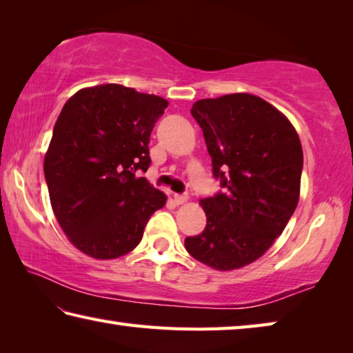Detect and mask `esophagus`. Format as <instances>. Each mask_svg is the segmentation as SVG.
<instances>
[{
	"label": "esophagus",
	"mask_w": 353,
	"mask_h": 353,
	"mask_svg": "<svg viewBox=\"0 0 353 353\" xmlns=\"http://www.w3.org/2000/svg\"><path fill=\"white\" fill-rule=\"evenodd\" d=\"M173 200H175L176 205H183V203L188 201V195L186 194H175L173 195Z\"/></svg>",
	"instance_id": "esophagus-1"
}]
</instances>
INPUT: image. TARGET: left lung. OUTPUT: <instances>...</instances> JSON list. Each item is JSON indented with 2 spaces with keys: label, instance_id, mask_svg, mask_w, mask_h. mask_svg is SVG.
Wrapping results in <instances>:
<instances>
[{
  "label": "left lung",
  "instance_id": "1",
  "mask_svg": "<svg viewBox=\"0 0 353 353\" xmlns=\"http://www.w3.org/2000/svg\"><path fill=\"white\" fill-rule=\"evenodd\" d=\"M190 113L225 189L201 200L206 228L184 246L214 270L242 268L267 252L298 206L299 136L279 110L248 92L201 99Z\"/></svg>",
  "mask_w": 353,
  "mask_h": 353
}]
</instances>
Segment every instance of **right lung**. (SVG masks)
Returning a JSON list of instances; mask_svg holds the SVG:
<instances>
[{"mask_svg": "<svg viewBox=\"0 0 353 353\" xmlns=\"http://www.w3.org/2000/svg\"><path fill=\"white\" fill-rule=\"evenodd\" d=\"M165 99L105 83L68 99L45 157L52 211L77 250L101 261L139 245L167 196L136 172L150 165L148 142Z\"/></svg>", "mask_w": 353, "mask_h": 353, "instance_id": "obj_1", "label": "right lung"}]
</instances>
